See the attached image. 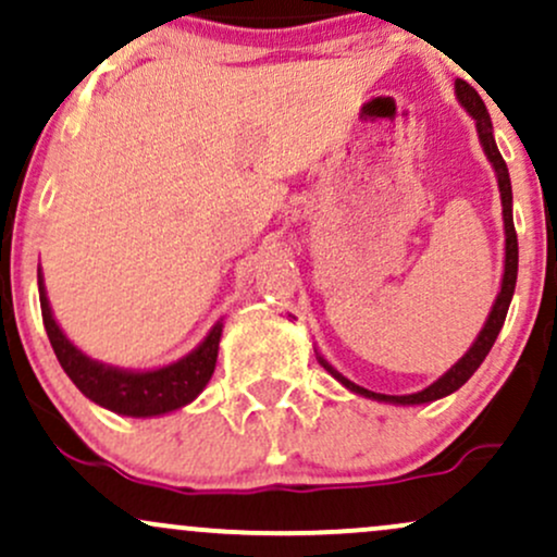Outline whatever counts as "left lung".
<instances>
[{
  "mask_svg": "<svg viewBox=\"0 0 557 557\" xmlns=\"http://www.w3.org/2000/svg\"><path fill=\"white\" fill-rule=\"evenodd\" d=\"M456 96H458V101H461L463 110L476 120L479 144H482L484 154H487L492 170H495L497 188H500L503 227H505V267H503L500 293H497V298H495V304H492V311H490L487 322H484V327L476 335V341L471 343V348L466 350L461 359L453 363V367L447 369V372L440 376V380H434L430 387L419 389V393H411V395L372 393V389H367V387L356 385V382H350L348 376H343L341 372H337V369L332 367V363L324 359V356L317 354L319 363H322V367L327 369V372L335 376V380L341 382L345 389H350V393L361 395V398L380 400V403H393V406H421V403H432V400L445 398V395L456 393V389L461 387V385H466V382H469V376L476 372L479 363L487 359L490 348H492V345H495L497 335H500V330H503V322H505V314H508L510 298H513L516 274H519V240H516V227H513V190H510L508 164H505V159L500 157V149H497V144H495V136H492V120H490L487 107H484L482 96H479L474 88H471L466 81H456Z\"/></svg>",
  "mask_w": 557,
  "mask_h": 557,
  "instance_id": "left-lung-1",
  "label": "left lung"
}]
</instances>
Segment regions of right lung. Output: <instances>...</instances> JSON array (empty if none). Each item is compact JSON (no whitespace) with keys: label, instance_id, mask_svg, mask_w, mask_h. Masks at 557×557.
Returning <instances> with one entry per match:
<instances>
[{"label":"right lung","instance_id":"obj_1","mask_svg":"<svg viewBox=\"0 0 557 557\" xmlns=\"http://www.w3.org/2000/svg\"><path fill=\"white\" fill-rule=\"evenodd\" d=\"M38 300H41L44 327H47L57 361H60V367L73 380V385L88 400L99 403L101 408H110L114 413L136 419L162 417V413L177 411V408L196 400L198 393L212 380L222 327H225L222 319L183 359L168 363V367L133 372V369H120L96 361L91 356L83 354L78 345L67 341V335L60 330V324H57L52 314V306H49L41 270H38Z\"/></svg>","mask_w":557,"mask_h":557}]
</instances>
